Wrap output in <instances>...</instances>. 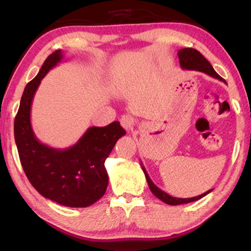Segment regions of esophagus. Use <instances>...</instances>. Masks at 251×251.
<instances>
[{
    "mask_svg": "<svg viewBox=\"0 0 251 251\" xmlns=\"http://www.w3.org/2000/svg\"><path fill=\"white\" fill-rule=\"evenodd\" d=\"M135 124V120L133 116L130 115H123L121 117V125L124 129L126 130H129L133 128V126Z\"/></svg>",
    "mask_w": 251,
    "mask_h": 251,
    "instance_id": "1",
    "label": "esophagus"
}]
</instances>
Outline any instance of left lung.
Here are the masks:
<instances>
[{
    "label": "left lung",
    "instance_id": "1",
    "mask_svg": "<svg viewBox=\"0 0 251 251\" xmlns=\"http://www.w3.org/2000/svg\"><path fill=\"white\" fill-rule=\"evenodd\" d=\"M178 57H179V63H180V67L182 70H187V71H198V72H202L207 75L211 76V77L217 78L222 82H225V79L223 77L216 73V71L214 70V67L211 66V64L207 59L202 56V55L198 52L197 50L195 49H181L178 50ZM142 165V169L144 174H145L146 180L148 182V187L151 190V193L155 195V196L160 199L161 201H164L167 205H172V206H176V205H182V203H188V202H193L196 201L198 199L202 198L203 196H206L207 194H209L212 189L208 190V192L203 193L199 196L196 197H192V198H176V197H172L171 195H168L167 193H165L161 190L160 188H158L154 182L151 181V179L148 176V174L146 172L145 167H144L143 163H141Z\"/></svg>",
    "mask_w": 251,
    "mask_h": 251
}]
</instances>
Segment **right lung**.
I'll list each match as a JSON object with an SVG mask.
<instances>
[{
  "label": "right lung",
  "instance_id": "add662e5",
  "mask_svg": "<svg viewBox=\"0 0 251 251\" xmlns=\"http://www.w3.org/2000/svg\"><path fill=\"white\" fill-rule=\"evenodd\" d=\"M63 57L61 50H55L25 86L14 121V138L24 173L34 188L59 205L84 208L104 196L108 185L105 160L126 131L120 122L93 126L77 143L64 150L45 145L36 138L31 124L34 95L41 80Z\"/></svg>",
  "mask_w": 251,
  "mask_h": 251
}]
</instances>
